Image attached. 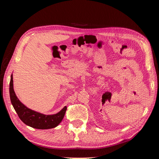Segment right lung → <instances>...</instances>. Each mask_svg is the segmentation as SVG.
Returning <instances> with one entry per match:
<instances>
[{"label":"right lung","instance_id":"right-lung-1","mask_svg":"<svg viewBox=\"0 0 159 159\" xmlns=\"http://www.w3.org/2000/svg\"><path fill=\"white\" fill-rule=\"evenodd\" d=\"M13 77L12 74L11 77L10 98L12 106L17 113L19 118L26 125L38 129H52L57 127L63 119L67 107L65 106L60 112L54 115H44L34 111L26 107L18 99L13 88Z\"/></svg>","mask_w":159,"mask_h":159}]
</instances>
